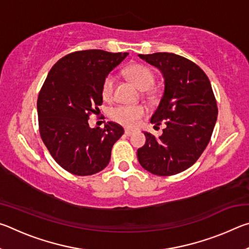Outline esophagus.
<instances>
[{
  "instance_id": "esophagus-1",
  "label": "esophagus",
  "mask_w": 249,
  "mask_h": 249,
  "mask_svg": "<svg viewBox=\"0 0 249 249\" xmlns=\"http://www.w3.org/2000/svg\"><path fill=\"white\" fill-rule=\"evenodd\" d=\"M133 134H134V130L128 129V128L125 129V135H126V136H130V135H133Z\"/></svg>"
}]
</instances>
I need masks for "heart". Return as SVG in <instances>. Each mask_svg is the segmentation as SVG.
<instances>
[{
	"label": "heart",
	"instance_id": "b5f03b06",
	"mask_svg": "<svg viewBox=\"0 0 249 249\" xmlns=\"http://www.w3.org/2000/svg\"><path fill=\"white\" fill-rule=\"evenodd\" d=\"M125 74L142 90H148L155 82L154 71L148 66L142 64L128 66L125 69ZM114 83V75H107L102 84V96L104 100L112 99ZM108 115L116 123L124 125L126 127H135L145 115V108L141 105H116L109 109Z\"/></svg>",
	"mask_w": 249,
	"mask_h": 249
}]
</instances>
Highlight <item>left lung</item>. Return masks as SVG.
<instances>
[{
  "mask_svg": "<svg viewBox=\"0 0 249 249\" xmlns=\"http://www.w3.org/2000/svg\"><path fill=\"white\" fill-rule=\"evenodd\" d=\"M158 68L165 90L150 123L166 128L159 137L145 132L138 148L141 166L156 176H172L195 163L208 146L216 123L217 107L210 80L195 62L171 53L138 54Z\"/></svg>",
  "mask_w": 249,
  "mask_h": 249,
  "instance_id": "left-lung-1",
  "label": "left lung"
}]
</instances>
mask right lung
Returning a JSON list of instances; mask_svg holds the SVG:
<instances>
[{"mask_svg":"<svg viewBox=\"0 0 249 249\" xmlns=\"http://www.w3.org/2000/svg\"><path fill=\"white\" fill-rule=\"evenodd\" d=\"M127 54L75 52L61 58L45 80L37 100L39 133L53 158L70 174L91 176L103 170L113 145L124 134L113 122L101 129L91 128L88 120L103 102L104 79Z\"/></svg>","mask_w":249,"mask_h":249,"instance_id":"add662e5","label":"right lung"}]
</instances>
